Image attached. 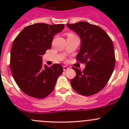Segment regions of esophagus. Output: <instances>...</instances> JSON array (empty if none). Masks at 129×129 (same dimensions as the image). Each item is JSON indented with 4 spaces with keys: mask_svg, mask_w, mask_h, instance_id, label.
I'll return each mask as SVG.
<instances>
[{
    "mask_svg": "<svg viewBox=\"0 0 129 129\" xmlns=\"http://www.w3.org/2000/svg\"><path fill=\"white\" fill-rule=\"evenodd\" d=\"M63 71H67V70H69V68L67 67H66V66H63Z\"/></svg>",
    "mask_w": 129,
    "mask_h": 129,
    "instance_id": "obj_1",
    "label": "esophagus"
}]
</instances>
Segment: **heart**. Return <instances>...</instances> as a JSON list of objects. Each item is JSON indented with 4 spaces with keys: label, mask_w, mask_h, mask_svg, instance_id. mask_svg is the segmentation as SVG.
Listing matches in <instances>:
<instances>
[{
    "label": "heart",
    "mask_w": 129,
    "mask_h": 129,
    "mask_svg": "<svg viewBox=\"0 0 129 129\" xmlns=\"http://www.w3.org/2000/svg\"><path fill=\"white\" fill-rule=\"evenodd\" d=\"M69 36H73V35H72V34H70V35H69Z\"/></svg>",
    "instance_id": "b5f03b06"
}]
</instances>
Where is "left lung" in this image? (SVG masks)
Instances as JSON below:
<instances>
[{
	"label": "left lung",
	"instance_id": "obj_1",
	"mask_svg": "<svg viewBox=\"0 0 129 129\" xmlns=\"http://www.w3.org/2000/svg\"><path fill=\"white\" fill-rule=\"evenodd\" d=\"M67 26L80 37L81 44L76 58L86 66L83 71L72 67L76 75L71 84L77 93L92 95L104 87L114 71L115 58L112 41L101 27L88 22Z\"/></svg>",
	"mask_w": 129,
	"mask_h": 129
}]
</instances>
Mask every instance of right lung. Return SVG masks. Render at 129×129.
<instances>
[{
    "label": "right lung",
    "instance_id": "obj_1",
    "mask_svg": "<svg viewBox=\"0 0 129 129\" xmlns=\"http://www.w3.org/2000/svg\"><path fill=\"white\" fill-rule=\"evenodd\" d=\"M64 24L37 23L25 27L15 39L10 51V67L13 77L22 92L42 99L53 91L63 72L59 63L43 66L42 57L51 48L54 36Z\"/></svg>",
    "mask_w": 129,
    "mask_h": 129
}]
</instances>
